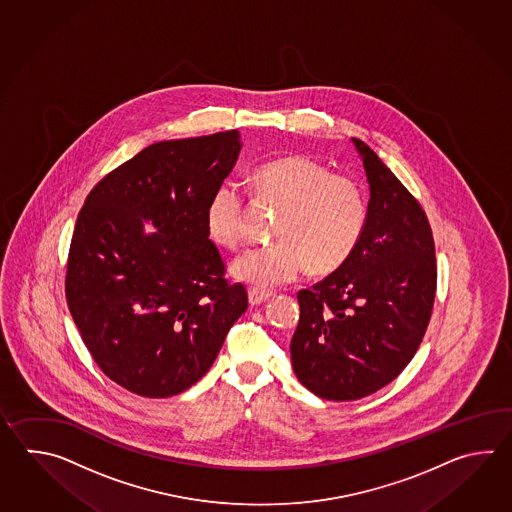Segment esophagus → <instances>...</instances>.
Here are the masks:
<instances>
[{"label":"esophagus","mask_w":512,"mask_h":512,"mask_svg":"<svg viewBox=\"0 0 512 512\" xmlns=\"http://www.w3.org/2000/svg\"><path fill=\"white\" fill-rule=\"evenodd\" d=\"M269 298H271V293L265 291V289H258V287H251L249 289V302H251V305L265 304Z\"/></svg>","instance_id":"1"}]
</instances>
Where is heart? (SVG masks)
I'll use <instances>...</instances> for the list:
<instances>
[{
	"label": "heart",
	"mask_w": 512,
	"mask_h": 512,
	"mask_svg": "<svg viewBox=\"0 0 512 512\" xmlns=\"http://www.w3.org/2000/svg\"><path fill=\"white\" fill-rule=\"evenodd\" d=\"M256 196L282 207L276 243L251 247L230 263L238 282L271 289L294 282L307 263L316 272L335 271L355 251L368 221L362 186L335 174L309 155H285L252 174ZM245 196L236 181H223L208 197L205 225L210 240L236 249L243 240Z\"/></svg>",
	"instance_id": "b5f03b06"
}]
</instances>
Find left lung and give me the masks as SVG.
I'll return each mask as SVG.
<instances>
[{"instance_id":"1","label":"left lung","mask_w":512,"mask_h":512,"mask_svg":"<svg viewBox=\"0 0 512 512\" xmlns=\"http://www.w3.org/2000/svg\"><path fill=\"white\" fill-rule=\"evenodd\" d=\"M370 185L368 221L337 271L298 293V381L327 401L381 390L408 366L434 307L435 249L425 212L368 144L351 139Z\"/></svg>"}]
</instances>
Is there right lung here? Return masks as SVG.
<instances>
[{
  "mask_svg": "<svg viewBox=\"0 0 512 512\" xmlns=\"http://www.w3.org/2000/svg\"><path fill=\"white\" fill-rule=\"evenodd\" d=\"M241 146L238 130L150 144L106 175L78 214L67 305L98 368L130 392L188 390L247 311V291L223 278L205 225L208 197Z\"/></svg>",
  "mask_w": 512,
  "mask_h": 512,
  "instance_id": "obj_1",
  "label": "right lung"
}]
</instances>
